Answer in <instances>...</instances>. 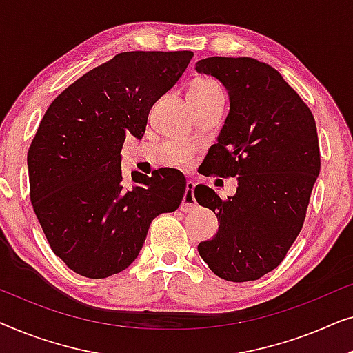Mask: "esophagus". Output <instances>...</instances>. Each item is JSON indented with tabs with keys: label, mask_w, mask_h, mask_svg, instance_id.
<instances>
[{
	"label": "esophagus",
	"mask_w": 353,
	"mask_h": 353,
	"mask_svg": "<svg viewBox=\"0 0 353 353\" xmlns=\"http://www.w3.org/2000/svg\"><path fill=\"white\" fill-rule=\"evenodd\" d=\"M194 186H196L194 181H188L186 183V191H185V196H183V202H181V207H180L183 212H190L191 209H194V207H196Z\"/></svg>",
	"instance_id": "esophagus-1"
}]
</instances>
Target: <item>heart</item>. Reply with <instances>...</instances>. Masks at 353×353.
Listing matches in <instances>:
<instances>
[{
	"mask_svg": "<svg viewBox=\"0 0 353 353\" xmlns=\"http://www.w3.org/2000/svg\"><path fill=\"white\" fill-rule=\"evenodd\" d=\"M190 93L192 94H223L221 86L210 79H199L191 85Z\"/></svg>",
	"mask_w": 353,
	"mask_h": 353,
	"instance_id": "heart-1",
	"label": "heart"
}]
</instances>
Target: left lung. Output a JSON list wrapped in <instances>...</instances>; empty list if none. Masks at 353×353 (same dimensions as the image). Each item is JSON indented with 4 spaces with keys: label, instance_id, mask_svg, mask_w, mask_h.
<instances>
[{
    "label": "left lung",
    "instance_id": "1",
    "mask_svg": "<svg viewBox=\"0 0 353 353\" xmlns=\"http://www.w3.org/2000/svg\"><path fill=\"white\" fill-rule=\"evenodd\" d=\"M228 91L230 112L202 162L204 175L238 176L223 201L196 186V201L214 210L219 231L197 245L202 260L226 281H254L286 257L301 233L320 175L315 119L272 65L252 57L214 56L196 62Z\"/></svg>",
    "mask_w": 353,
    "mask_h": 353
}]
</instances>
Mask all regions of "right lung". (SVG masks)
<instances>
[{
	"label": "right lung",
	"mask_w": 353,
	"mask_h": 353,
	"mask_svg": "<svg viewBox=\"0 0 353 353\" xmlns=\"http://www.w3.org/2000/svg\"><path fill=\"white\" fill-rule=\"evenodd\" d=\"M191 51L120 52L48 108L27 154L30 199L52 252L75 273L108 278L130 267L157 215L180 207L176 168L122 183V146L141 139L154 103L186 70Z\"/></svg>",
	"instance_id": "add662e5"
}]
</instances>
